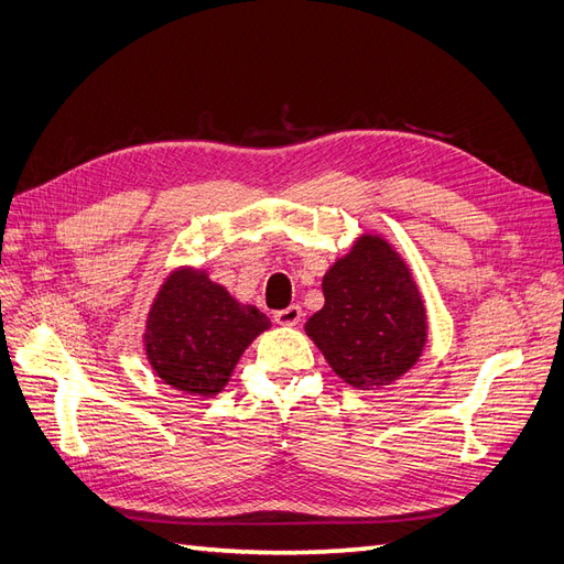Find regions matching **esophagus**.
Masks as SVG:
<instances>
[{
	"label": "esophagus",
	"mask_w": 564,
	"mask_h": 564,
	"mask_svg": "<svg viewBox=\"0 0 564 564\" xmlns=\"http://www.w3.org/2000/svg\"><path fill=\"white\" fill-rule=\"evenodd\" d=\"M301 317H303V311H301V305H296V303H292V305H289V308L278 311L275 315H272V319H275L278 324H282V327H296V324L301 322Z\"/></svg>",
	"instance_id": "1"
}]
</instances>
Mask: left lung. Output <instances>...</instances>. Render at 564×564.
<instances>
[{"instance_id": "left-lung-1", "label": "left lung", "mask_w": 564, "mask_h": 564, "mask_svg": "<svg viewBox=\"0 0 564 564\" xmlns=\"http://www.w3.org/2000/svg\"><path fill=\"white\" fill-rule=\"evenodd\" d=\"M324 308L305 332L346 383L373 390L412 369L425 346V308L398 251L377 235L357 240L322 280Z\"/></svg>"}]
</instances>
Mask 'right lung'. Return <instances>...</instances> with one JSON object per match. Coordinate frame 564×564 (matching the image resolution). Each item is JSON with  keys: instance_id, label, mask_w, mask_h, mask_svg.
I'll list each match as a JSON object with an SVG mask.
<instances>
[{"instance_id": "obj_1", "label": "right lung", "mask_w": 564, "mask_h": 564, "mask_svg": "<svg viewBox=\"0 0 564 564\" xmlns=\"http://www.w3.org/2000/svg\"><path fill=\"white\" fill-rule=\"evenodd\" d=\"M268 327L270 319L256 305L237 303L207 272L176 270L150 308L145 352L164 383L212 398Z\"/></svg>"}]
</instances>
